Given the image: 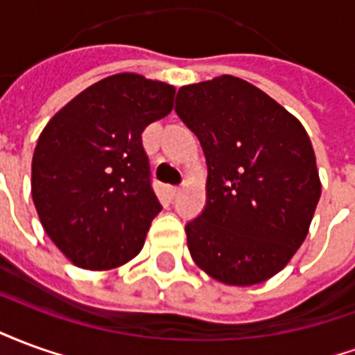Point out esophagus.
<instances>
[{"mask_svg":"<svg viewBox=\"0 0 355 355\" xmlns=\"http://www.w3.org/2000/svg\"><path fill=\"white\" fill-rule=\"evenodd\" d=\"M169 193L171 198H177L178 193H180V186H169Z\"/></svg>","mask_w":355,"mask_h":355,"instance_id":"34e87169","label":"esophagus"}]
</instances>
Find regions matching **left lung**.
I'll list each match as a JSON object with an SVG mask.
<instances>
[{"label": "left lung", "instance_id": "obj_1", "mask_svg": "<svg viewBox=\"0 0 355 355\" xmlns=\"http://www.w3.org/2000/svg\"><path fill=\"white\" fill-rule=\"evenodd\" d=\"M175 112L207 159V203L186 224L193 262L226 285L282 272L308 236L321 196L315 154L297 117L234 76L178 89Z\"/></svg>", "mask_w": 355, "mask_h": 355}]
</instances>
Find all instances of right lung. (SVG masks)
Segmentation results:
<instances>
[{
	"mask_svg": "<svg viewBox=\"0 0 355 355\" xmlns=\"http://www.w3.org/2000/svg\"><path fill=\"white\" fill-rule=\"evenodd\" d=\"M175 87L139 73L96 81L58 110L32 157V200L66 259L112 270L140 253L162 211L142 131L173 110Z\"/></svg>",
	"mask_w": 355,
	"mask_h": 355,
	"instance_id": "1",
	"label": "right lung"
}]
</instances>
